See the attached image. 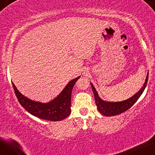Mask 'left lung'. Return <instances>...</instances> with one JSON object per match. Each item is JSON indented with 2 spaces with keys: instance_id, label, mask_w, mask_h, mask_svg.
Returning a JSON list of instances; mask_svg holds the SVG:
<instances>
[{
  "instance_id": "obj_1",
  "label": "left lung",
  "mask_w": 155,
  "mask_h": 155,
  "mask_svg": "<svg viewBox=\"0 0 155 155\" xmlns=\"http://www.w3.org/2000/svg\"><path fill=\"white\" fill-rule=\"evenodd\" d=\"M148 77L149 74H147V79H146L145 83L143 84V86L142 87V88L136 94H135L134 95L130 97L127 100L120 101V102H107V101H103L102 99L100 98L95 88L94 87L93 84L91 83L92 91H93L94 95H95V104L98 111L103 115L106 117L115 116V115L120 114H122L127 111V109H129L138 101L140 96L143 93V90H145L146 86H147V81H148Z\"/></svg>"
}]
</instances>
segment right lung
I'll use <instances>...</instances> for the list:
<instances>
[{
    "label": "right lung",
    "mask_w": 155,
    "mask_h": 155,
    "mask_svg": "<svg viewBox=\"0 0 155 155\" xmlns=\"http://www.w3.org/2000/svg\"><path fill=\"white\" fill-rule=\"evenodd\" d=\"M79 78L80 76L69 81L58 97L47 104L30 100L18 91L13 82L12 86L19 104L27 111L42 120L58 122L66 118L71 112V100L72 90Z\"/></svg>",
    "instance_id": "obj_1"
}]
</instances>
